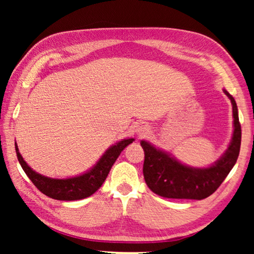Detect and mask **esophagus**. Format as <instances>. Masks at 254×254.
<instances>
[{"instance_id": "obj_1", "label": "esophagus", "mask_w": 254, "mask_h": 254, "mask_svg": "<svg viewBox=\"0 0 254 254\" xmlns=\"http://www.w3.org/2000/svg\"><path fill=\"white\" fill-rule=\"evenodd\" d=\"M134 130H135V132L137 133V134H140V135H143V134H145V133L148 132V128L145 127L144 126H142V124H140V123L136 124Z\"/></svg>"}]
</instances>
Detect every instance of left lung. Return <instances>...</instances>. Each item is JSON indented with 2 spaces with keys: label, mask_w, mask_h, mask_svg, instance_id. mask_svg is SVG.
<instances>
[{
  "label": "left lung",
  "mask_w": 254,
  "mask_h": 254,
  "mask_svg": "<svg viewBox=\"0 0 254 254\" xmlns=\"http://www.w3.org/2000/svg\"><path fill=\"white\" fill-rule=\"evenodd\" d=\"M233 109V135L223 156L206 168L184 165L163 150L141 141L144 151L143 176L148 187L159 196L176 199H204L221 186L238 160L241 147V124L233 96L224 89Z\"/></svg>",
  "instance_id": "left-lung-1"
}]
</instances>
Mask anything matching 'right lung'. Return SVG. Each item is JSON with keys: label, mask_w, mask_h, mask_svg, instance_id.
Instances as JSON below:
<instances>
[{"label": "right lung", "mask_w": 254, "mask_h": 254, "mask_svg": "<svg viewBox=\"0 0 254 254\" xmlns=\"http://www.w3.org/2000/svg\"><path fill=\"white\" fill-rule=\"evenodd\" d=\"M133 141H134L133 137L119 141L118 143L113 144L106 150L91 170L86 171L85 174L76 176V177L66 179L50 178L36 173L23 160L22 156L19 152L16 142L15 151L16 157H18V160L24 173L27 174L29 179L31 180L34 186L39 189L42 194L57 200H77L93 195L102 186L110 173L112 166L114 165L115 160L119 158L120 153Z\"/></svg>", "instance_id": "obj_1"}]
</instances>
